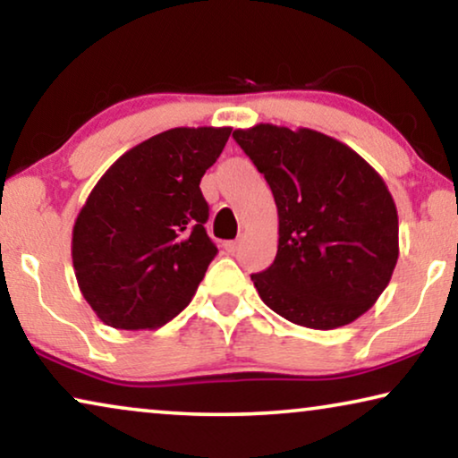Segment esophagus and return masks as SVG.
Returning a JSON list of instances; mask_svg holds the SVG:
<instances>
[{"mask_svg": "<svg viewBox=\"0 0 458 458\" xmlns=\"http://www.w3.org/2000/svg\"><path fill=\"white\" fill-rule=\"evenodd\" d=\"M240 248H242V240H233V242H227V243H225V250H227L229 254L240 252Z\"/></svg>", "mask_w": 458, "mask_h": 458, "instance_id": "obj_1", "label": "esophagus"}]
</instances>
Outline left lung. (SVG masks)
Segmentation results:
<instances>
[{"mask_svg": "<svg viewBox=\"0 0 458 458\" xmlns=\"http://www.w3.org/2000/svg\"><path fill=\"white\" fill-rule=\"evenodd\" d=\"M233 140L277 204V256L252 275L262 302L302 327L352 323L381 296L398 260V212L384 179L312 129L256 124L233 131Z\"/></svg>", "mask_w": 458, "mask_h": 458, "instance_id": "obj_1", "label": "left lung"}]
</instances>
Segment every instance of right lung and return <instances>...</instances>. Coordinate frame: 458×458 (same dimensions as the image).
<instances>
[{
  "mask_svg": "<svg viewBox=\"0 0 458 458\" xmlns=\"http://www.w3.org/2000/svg\"><path fill=\"white\" fill-rule=\"evenodd\" d=\"M229 127H177L123 154L81 208L72 229L79 290L116 329H156L191 302L216 246L199 190Z\"/></svg>",
  "mask_w": 458,
  "mask_h": 458,
  "instance_id": "right-lung-1",
  "label": "right lung"
}]
</instances>
